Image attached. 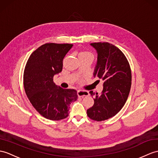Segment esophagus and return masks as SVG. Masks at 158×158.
<instances>
[{"mask_svg":"<svg viewBox=\"0 0 158 158\" xmlns=\"http://www.w3.org/2000/svg\"><path fill=\"white\" fill-rule=\"evenodd\" d=\"M77 96L79 97H81L83 98L85 96H89V92L87 91H83V90H79L77 91Z\"/></svg>","mask_w":158,"mask_h":158,"instance_id":"obj_1","label":"esophagus"}]
</instances>
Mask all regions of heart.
I'll return each mask as SVG.
<instances>
[{
    "label": "heart",
    "mask_w": 158,
    "mask_h": 158,
    "mask_svg": "<svg viewBox=\"0 0 158 158\" xmlns=\"http://www.w3.org/2000/svg\"><path fill=\"white\" fill-rule=\"evenodd\" d=\"M92 57L93 58V55L89 51H83V52H80L79 54V57Z\"/></svg>",
    "instance_id": "heart-1"
}]
</instances>
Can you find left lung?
Segmentation results:
<instances>
[{
	"label": "left lung",
	"mask_w": 158,
	"mask_h": 158,
	"mask_svg": "<svg viewBox=\"0 0 158 158\" xmlns=\"http://www.w3.org/2000/svg\"><path fill=\"white\" fill-rule=\"evenodd\" d=\"M98 61L94 75L104 81L101 94L93 91L94 104L87 110L89 118L104 121L115 116L127 100L131 87V70L125 55L119 48L108 42H95Z\"/></svg>",
	"instance_id": "left-lung-1"
}]
</instances>
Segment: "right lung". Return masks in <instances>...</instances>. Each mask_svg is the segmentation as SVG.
<instances>
[{"label": "right lung", "mask_w": 158, "mask_h": 158, "mask_svg": "<svg viewBox=\"0 0 158 158\" xmlns=\"http://www.w3.org/2000/svg\"><path fill=\"white\" fill-rule=\"evenodd\" d=\"M71 44L46 43L29 57L23 73L24 89L34 108L44 118L60 120L69 116L77 91L57 87L54 75L62 71V61Z\"/></svg>", "instance_id": "add662e5"}]
</instances>
